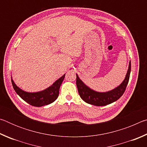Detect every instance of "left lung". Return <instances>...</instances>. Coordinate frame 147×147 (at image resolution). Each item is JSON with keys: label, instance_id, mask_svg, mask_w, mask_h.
Wrapping results in <instances>:
<instances>
[{"label": "left lung", "instance_id": "8db88e82", "mask_svg": "<svg viewBox=\"0 0 147 147\" xmlns=\"http://www.w3.org/2000/svg\"><path fill=\"white\" fill-rule=\"evenodd\" d=\"M131 71V62H129L128 69L125 78L116 88L108 92H97L87 86L76 74V86L81 98L86 103L92 105L102 106L113 102L123 95L128 85Z\"/></svg>", "mask_w": 147, "mask_h": 147}]
</instances>
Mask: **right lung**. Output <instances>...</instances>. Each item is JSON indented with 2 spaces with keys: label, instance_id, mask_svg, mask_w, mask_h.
Instances as JSON below:
<instances>
[{
  "label": "right lung",
  "instance_id": "1",
  "mask_svg": "<svg viewBox=\"0 0 147 147\" xmlns=\"http://www.w3.org/2000/svg\"><path fill=\"white\" fill-rule=\"evenodd\" d=\"M65 75L54 82L49 88L43 91L36 92V93H28L18 88L11 78V83L14 90L17 94L27 103L36 107H41L45 105H48L55 101L59 95V91L61 84L63 82Z\"/></svg>",
  "mask_w": 147,
  "mask_h": 147
}]
</instances>
